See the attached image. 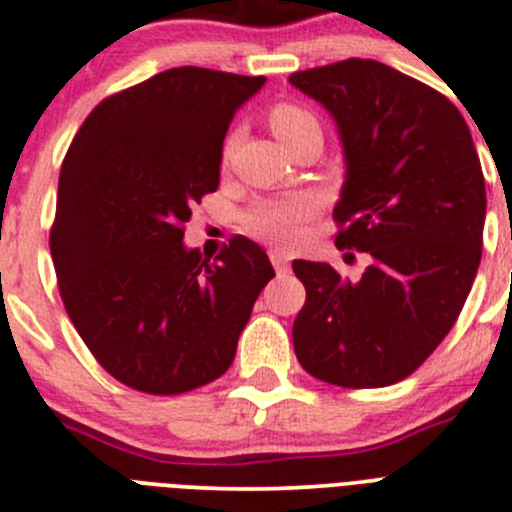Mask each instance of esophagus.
Masks as SVG:
<instances>
[{"label": "esophagus", "mask_w": 512, "mask_h": 512, "mask_svg": "<svg viewBox=\"0 0 512 512\" xmlns=\"http://www.w3.org/2000/svg\"><path fill=\"white\" fill-rule=\"evenodd\" d=\"M270 262H272V267H275V270L280 272V275H285V272L290 270V257H287L285 252L270 250Z\"/></svg>", "instance_id": "34e87169"}]
</instances>
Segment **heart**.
I'll use <instances>...</instances> for the list:
<instances>
[{"instance_id":"heart-1","label":"heart","mask_w":512,"mask_h":512,"mask_svg":"<svg viewBox=\"0 0 512 512\" xmlns=\"http://www.w3.org/2000/svg\"><path fill=\"white\" fill-rule=\"evenodd\" d=\"M267 122H270V130L275 132V137L285 147L292 145L297 137L307 135V132H320V122L315 119V114L292 102H280L270 107ZM227 155H230V150L225 147V152H222L225 162ZM310 215L312 202L305 200V197H292V200H275L255 207L245 217V225L252 235L270 242V245L290 247L300 240L302 225L310 220Z\"/></svg>"}]
</instances>
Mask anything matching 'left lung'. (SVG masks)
<instances>
[{"instance_id":"obj_1","label":"left lung","mask_w":512,"mask_h":512,"mask_svg":"<svg viewBox=\"0 0 512 512\" xmlns=\"http://www.w3.org/2000/svg\"><path fill=\"white\" fill-rule=\"evenodd\" d=\"M290 84L332 114L345 152L335 245L372 257L357 282L327 262H292L307 290L295 355L330 385L385 388L428 360L468 300L483 255L478 152L448 97L375 59Z\"/></svg>"}]
</instances>
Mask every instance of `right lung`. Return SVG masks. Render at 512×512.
<instances>
[{"mask_svg":"<svg viewBox=\"0 0 512 512\" xmlns=\"http://www.w3.org/2000/svg\"><path fill=\"white\" fill-rule=\"evenodd\" d=\"M265 77L175 67L102 99L69 145L49 232L59 295L99 365L180 395L225 375L262 287L265 250L237 235L215 262L185 247L220 185L222 142Z\"/></svg>","mask_w":512,"mask_h":512,"instance_id":"1","label":"right lung"}]
</instances>
